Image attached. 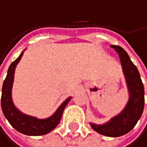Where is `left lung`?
I'll return each instance as SVG.
<instances>
[{"mask_svg": "<svg viewBox=\"0 0 147 147\" xmlns=\"http://www.w3.org/2000/svg\"><path fill=\"white\" fill-rule=\"evenodd\" d=\"M111 47L119 54L129 92V100L125 109L107 123L102 125L90 124L100 134L120 137L129 133L141 117L145 104V90L140 72L126 51L119 45H111Z\"/></svg>", "mask_w": 147, "mask_h": 147, "instance_id": "obj_1", "label": "left lung"}]
</instances>
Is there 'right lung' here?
I'll return each instance as SVG.
<instances>
[{
	"label": "right lung",
	"mask_w": 147,
	"mask_h": 147,
	"mask_svg": "<svg viewBox=\"0 0 147 147\" xmlns=\"http://www.w3.org/2000/svg\"><path fill=\"white\" fill-rule=\"evenodd\" d=\"M23 56V51L19 57L14 60L9 66L6 79L4 80L1 91V109L4 116L11 126L18 132L32 136L44 135L52 131L59 123L63 112L71 99L67 98L57 109V111L46 119H38L31 115L21 113L13 104L12 100V87L13 84L14 71L18 63Z\"/></svg>",
	"instance_id": "right-lung-1"
}]
</instances>
